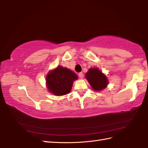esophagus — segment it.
I'll use <instances>...</instances> for the list:
<instances>
[{"instance_id": "1", "label": "esophagus", "mask_w": 148, "mask_h": 148, "mask_svg": "<svg viewBox=\"0 0 148 148\" xmlns=\"http://www.w3.org/2000/svg\"><path fill=\"white\" fill-rule=\"evenodd\" d=\"M78 76H79V77L80 78H82L84 77V74L83 73H82V72H80V73H78Z\"/></svg>"}]
</instances>
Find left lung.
I'll return each instance as SVG.
<instances>
[{
  "instance_id": "obj_1",
  "label": "left lung",
  "mask_w": 148,
  "mask_h": 148,
  "mask_svg": "<svg viewBox=\"0 0 148 148\" xmlns=\"http://www.w3.org/2000/svg\"><path fill=\"white\" fill-rule=\"evenodd\" d=\"M86 78L95 91H101L107 87L108 80L106 76L97 68H90Z\"/></svg>"
}]
</instances>
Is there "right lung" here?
Listing matches in <instances>:
<instances>
[{
    "label": "right lung",
    "mask_w": 148,
    "mask_h": 148,
    "mask_svg": "<svg viewBox=\"0 0 148 148\" xmlns=\"http://www.w3.org/2000/svg\"><path fill=\"white\" fill-rule=\"evenodd\" d=\"M77 78V75L73 71L62 66H57L47 75V88L56 96L67 95L71 91L73 83Z\"/></svg>",
    "instance_id": "right-lung-1"
}]
</instances>
